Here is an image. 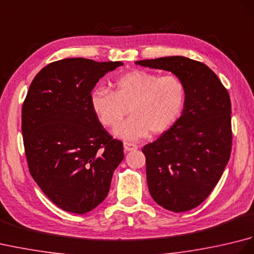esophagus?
I'll list each match as a JSON object with an SVG mask.
<instances>
[{"label":"esophagus","mask_w":254,"mask_h":254,"mask_svg":"<svg viewBox=\"0 0 254 254\" xmlns=\"http://www.w3.org/2000/svg\"><path fill=\"white\" fill-rule=\"evenodd\" d=\"M123 147L126 152H131V150H135L137 148L136 145L131 144V143H127V142L123 143Z\"/></svg>","instance_id":"obj_1"}]
</instances>
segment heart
<instances>
[{"instance_id":"heart-1","label":"heart","mask_w":254,"mask_h":254,"mask_svg":"<svg viewBox=\"0 0 254 254\" xmlns=\"http://www.w3.org/2000/svg\"><path fill=\"white\" fill-rule=\"evenodd\" d=\"M187 89L175 75L159 76L146 71H131L119 77L115 90L95 89L90 105L102 126L111 127L130 112L131 117L118 126L116 136L136 141L167 131L180 117Z\"/></svg>"}]
</instances>
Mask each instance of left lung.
<instances>
[{
    "mask_svg": "<svg viewBox=\"0 0 254 254\" xmlns=\"http://www.w3.org/2000/svg\"><path fill=\"white\" fill-rule=\"evenodd\" d=\"M135 63L169 71L186 85L181 117L142 152L154 201L171 212H187L209 195L229 161L233 142L229 94L207 65L186 57Z\"/></svg>",
    "mask_w": 254,
    "mask_h": 254,
    "instance_id": "8db88e82",
    "label": "left lung"
}]
</instances>
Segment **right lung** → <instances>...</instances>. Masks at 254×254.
<instances>
[{
    "label": "right lung",
    "mask_w": 254,
    "mask_h": 254,
    "mask_svg": "<svg viewBox=\"0 0 254 254\" xmlns=\"http://www.w3.org/2000/svg\"><path fill=\"white\" fill-rule=\"evenodd\" d=\"M122 62L84 58L48 64L30 84L21 132L31 177L57 206L85 214L104 201L123 144L113 139L90 105L91 90Z\"/></svg>",
    "instance_id": "1"
}]
</instances>
